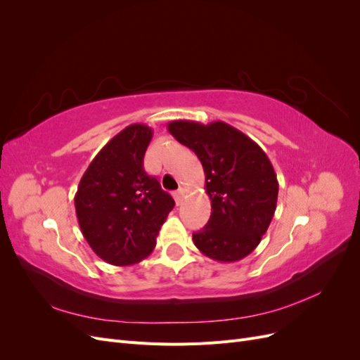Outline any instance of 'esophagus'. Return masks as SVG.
I'll return each mask as SVG.
<instances>
[{"mask_svg":"<svg viewBox=\"0 0 360 360\" xmlns=\"http://www.w3.org/2000/svg\"><path fill=\"white\" fill-rule=\"evenodd\" d=\"M172 195H174V200H176V204L180 205L181 201H183V197H184V189L180 188V189H177L176 192H174Z\"/></svg>","mask_w":360,"mask_h":360,"instance_id":"esophagus-1","label":"esophagus"}]
</instances>
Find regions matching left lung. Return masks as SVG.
Returning <instances> with one entry per match:
<instances>
[{
  "mask_svg": "<svg viewBox=\"0 0 360 360\" xmlns=\"http://www.w3.org/2000/svg\"><path fill=\"white\" fill-rule=\"evenodd\" d=\"M169 134L202 163L212 214L193 243L221 263L249 255L271 222L278 201L274 167L255 141L224 122L168 123Z\"/></svg>",
  "mask_w": 360,
  "mask_h": 360,
  "instance_id": "obj_1",
  "label": "left lung"
}]
</instances>
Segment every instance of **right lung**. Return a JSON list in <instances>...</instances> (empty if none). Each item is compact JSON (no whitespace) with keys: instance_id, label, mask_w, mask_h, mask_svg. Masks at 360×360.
Returning a JSON list of instances; mask_svg holds the SVG:
<instances>
[{"instance_id":"add662e5","label":"right lung","mask_w":360,"mask_h":360,"mask_svg":"<svg viewBox=\"0 0 360 360\" xmlns=\"http://www.w3.org/2000/svg\"><path fill=\"white\" fill-rule=\"evenodd\" d=\"M151 136L146 124L124 127L91 160L75 195L85 240L112 266H130L150 255L176 204L144 171Z\"/></svg>"}]
</instances>
